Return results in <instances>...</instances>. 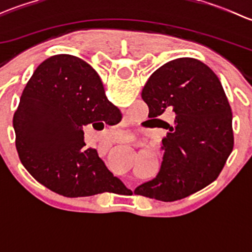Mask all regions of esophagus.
I'll return each mask as SVG.
<instances>
[{"mask_svg":"<svg viewBox=\"0 0 252 252\" xmlns=\"http://www.w3.org/2000/svg\"><path fill=\"white\" fill-rule=\"evenodd\" d=\"M129 140H131V136H129V138L124 139V141H126V142H129Z\"/></svg>","mask_w":252,"mask_h":252,"instance_id":"esophagus-1","label":"esophagus"}]
</instances>
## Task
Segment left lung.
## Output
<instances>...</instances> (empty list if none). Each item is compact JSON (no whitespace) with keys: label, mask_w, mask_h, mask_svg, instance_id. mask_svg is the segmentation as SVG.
Masks as SVG:
<instances>
[{"label":"left lung","mask_w":252,"mask_h":252,"mask_svg":"<svg viewBox=\"0 0 252 252\" xmlns=\"http://www.w3.org/2000/svg\"><path fill=\"white\" fill-rule=\"evenodd\" d=\"M141 97L149 118L164 123L168 133L158 174L134 192L175 201L211 184L234 146L232 108L216 73L199 60L177 58L152 73ZM168 109L176 113L173 125L157 118Z\"/></svg>","instance_id":"1"}]
</instances>
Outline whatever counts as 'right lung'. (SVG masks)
Instances as JSON below:
<instances>
[{
    "label": "right lung",
    "mask_w": 252,
    "mask_h": 252,
    "mask_svg": "<svg viewBox=\"0 0 252 252\" xmlns=\"http://www.w3.org/2000/svg\"><path fill=\"white\" fill-rule=\"evenodd\" d=\"M119 113L90 64L72 55L52 56L32 73L14 113L20 162L40 184L63 196L113 191L123 183L96 150L84 149L83 126Z\"/></svg>",
    "instance_id": "add662e5"
}]
</instances>
